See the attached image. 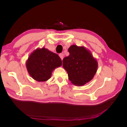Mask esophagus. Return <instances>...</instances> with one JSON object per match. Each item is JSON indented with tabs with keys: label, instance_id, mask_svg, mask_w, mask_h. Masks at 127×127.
Instances as JSON below:
<instances>
[{
	"label": "esophagus",
	"instance_id": "obj_1",
	"mask_svg": "<svg viewBox=\"0 0 127 127\" xmlns=\"http://www.w3.org/2000/svg\"><path fill=\"white\" fill-rule=\"evenodd\" d=\"M59 57H60L61 59L63 60V58H64V54H63V53H60V54H59Z\"/></svg>",
	"mask_w": 127,
	"mask_h": 127
}]
</instances>
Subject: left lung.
I'll use <instances>...</instances> for the list:
<instances>
[{
    "instance_id": "obj_1",
    "label": "left lung",
    "mask_w": 127,
    "mask_h": 127,
    "mask_svg": "<svg viewBox=\"0 0 127 127\" xmlns=\"http://www.w3.org/2000/svg\"><path fill=\"white\" fill-rule=\"evenodd\" d=\"M69 55L63 60V66L68 78L75 85L83 86L93 79L97 69V61L91 52L84 47L72 45Z\"/></svg>"
}]
</instances>
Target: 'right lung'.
Masks as SVG:
<instances>
[{"instance_id":"add662e5","label":"right lung","mask_w":127,"mask_h":127,"mask_svg":"<svg viewBox=\"0 0 127 127\" xmlns=\"http://www.w3.org/2000/svg\"><path fill=\"white\" fill-rule=\"evenodd\" d=\"M61 64L59 56L44 47L32 52L26 63L29 74L38 82H45L50 78L52 71Z\"/></svg>"}]
</instances>
